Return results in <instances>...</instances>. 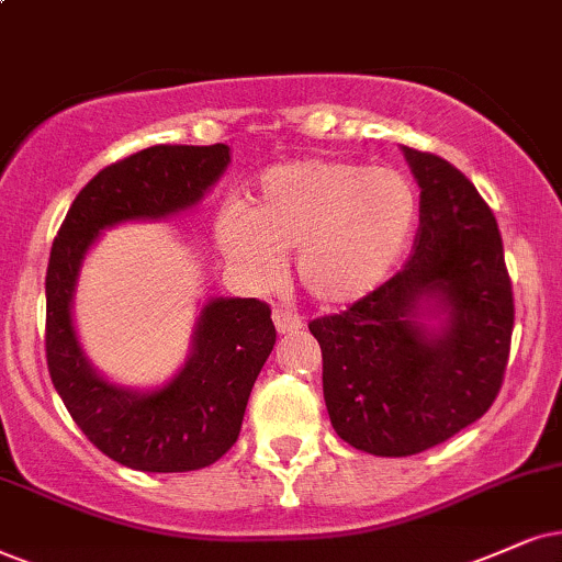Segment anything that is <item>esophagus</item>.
I'll list each match as a JSON object with an SVG mask.
<instances>
[{
    "label": "esophagus",
    "mask_w": 562,
    "mask_h": 562,
    "mask_svg": "<svg viewBox=\"0 0 562 562\" xmlns=\"http://www.w3.org/2000/svg\"><path fill=\"white\" fill-rule=\"evenodd\" d=\"M272 322H274L277 331H280V334H290V331L303 329V318L301 316L288 314V311H280V308L272 311Z\"/></svg>",
    "instance_id": "obj_1"
}]
</instances>
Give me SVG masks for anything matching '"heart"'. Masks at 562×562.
I'll list each match as a JSON object with an SVG mask.
<instances>
[{
  "mask_svg": "<svg viewBox=\"0 0 562 562\" xmlns=\"http://www.w3.org/2000/svg\"><path fill=\"white\" fill-rule=\"evenodd\" d=\"M417 194L394 168L303 158L261 173L246 210L215 220L220 251L257 282L280 254H297V280L322 305H350L392 274L409 244Z\"/></svg>",
  "mask_w": 562,
  "mask_h": 562,
  "instance_id": "b5f03b06",
  "label": "heart"
}]
</instances>
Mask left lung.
<instances>
[{
	"mask_svg": "<svg viewBox=\"0 0 562 562\" xmlns=\"http://www.w3.org/2000/svg\"><path fill=\"white\" fill-rule=\"evenodd\" d=\"M402 153L420 187L415 251L371 295L308 324L334 430L373 457H412L480 420L501 392L514 331L503 240L485 199L449 160Z\"/></svg>",
	"mask_w": 562,
	"mask_h": 562,
	"instance_id": "8db88e82",
	"label": "left lung"
}]
</instances>
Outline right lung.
I'll list each match as a JSON object with an SVG mask.
<instances>
[{
	"label": "right lung",
	"mask_w": 562,
	"mask_h": 562,
	"mask_svg": "<svg viewBox=\"0 0 562 562\" xmlns=\"http://www.w3.org/2000/svg\"><path fill=\"white\" fill-rule=\"evenodd\" d=\"M231 162L228 145H155L85 187L54 238L46 269V360L56 394L92 446L139 472H191L236 443L254 381L277 331L257 297H212L187 363L155 389L113 383L90 363L72 305L82 261L103 231L196 207Z\"/></svg>",
	"instance_id": "obj_1"
}]
</instances>
